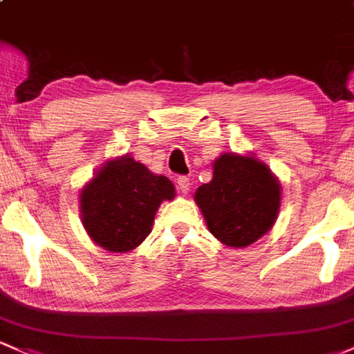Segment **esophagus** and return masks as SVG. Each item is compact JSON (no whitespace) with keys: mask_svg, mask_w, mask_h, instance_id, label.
<instances>
[{"mask_svg":"<svg viewBox=\"0 0 354 354\" xmlns=\"http://www.w3.org/2000/svg\"><path fill=\"white\" fill-rule=\"evenodd\" d=\"M177 184H178V191H180L182 194H189V191H191V178L189 177H178L177 178Z\"/></svg>","mask_w":354,"mask_h":354,"instance_id":"esophagus-1","label":"esophagus"}]
</instances>
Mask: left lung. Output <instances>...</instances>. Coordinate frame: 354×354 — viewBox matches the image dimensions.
I'll return each mask as SVG.
<instances>
[{"instance_id": "obj_1", "label": "left lung", "mask_w": 354, "mask_h": 354, "mask_svg": "<svg viewBox=\"0 0 354 354\" xmlns=\"http://www.w3.org/2000/svg\"><path fill=\"white\" fill-rule=\"evenodd\" d=\"M212 236L245 248L277 221L282 187L267 163L248 153L226 151L212 163V178L194 194Z\"/></svg>"}]
</instances>
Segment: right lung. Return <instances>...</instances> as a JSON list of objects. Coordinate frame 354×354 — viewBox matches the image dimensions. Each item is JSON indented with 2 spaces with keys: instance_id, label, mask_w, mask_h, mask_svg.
I'll list each match as a JSON object with an SVG mask.
<instances>
[{
  "instance_id": "obj_1",
  "label": "right lung",
  "mask_w": 354,
  "mask_h": 354,
  "mask_svg": "<svg viewBox=\"0 0 354 354\" xmlns=\"http://www.w3.org/2000/svg\"><path fill=\"white\" fill-rule=\"evenodd\" d=\"M176 197L165 176L150 172L130 155L102 163L79 194L84 230L96 245L113 253H128L151 233L163 201Z\"/></svg>"
}]
</instances>
